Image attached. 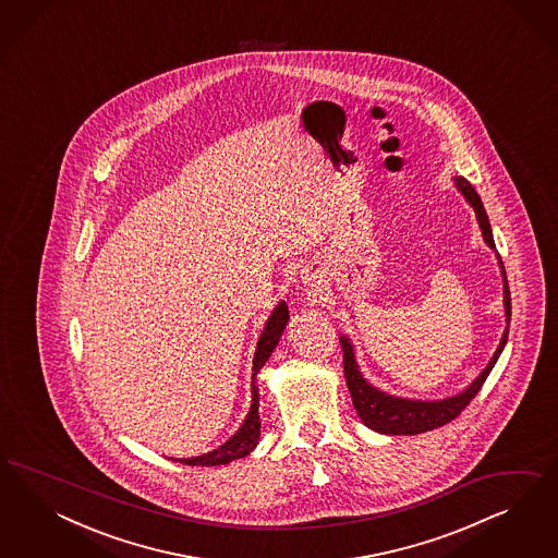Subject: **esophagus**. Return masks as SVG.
<instances>
[{"label":"esophagus","instance_id":"1","mask_svg":"<svg viewBox=\"0 0 558 558\" xmlns=\"http://www.w3.org/2000/svg\"><path fill=\"white\" fill-rule=\"evenodd\" d=\"M304 280H308V282H313V280H315V276H313V274H306V278H304Z\"/></svg>","mask_w":558,"mask_h":558}]
</instances>
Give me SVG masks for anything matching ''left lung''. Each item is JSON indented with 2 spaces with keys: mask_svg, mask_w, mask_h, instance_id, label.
Returning <instances> with one entry per match:
<instances>
[{
  "mask_svg": "<svg viewBox=\"0 0 558 558\" xmlns=\"http://www.w3.org/2000/svg\"><path fill=\"white\" fill-rule=\"evenodd\" d=\"M457 186L466 201L476 213L478 219V227L483 231L485 241L489 243V247L495 250V241H493V233H490L489 219L485 213V206L481 203L478 194L474 192V187L464 180V178H457ZM499 257V254H497ZM501 264V274H504V294H506V317L507 323L511 319V296H509V287H507V274L504 268V262L499 257ZM507 331L501 338V343L497 348L495 355L490 357L489 366L478 374V378L474 380L473 385L464 392H460L457 397L444 399V401H409V399H397V397H389L380 390L371 387L362 374L357 371V364L354 360V350L350 345L348 338H341V350H343V374H345V383L348 389L352 395V403H354L355 411L360 415V420L364 425H368L374 432L380 434H390V436H413V434H422V432H429L436 429L439 425L457 420L458 415L466 409V405L476 397V392L483 387V383L487 380L489 372L493 371L497 357L504 352L507 343Z\"/></svg>",
  "mask_w": 558,
  "mask_h": 558,
  "instance_id": "obj_1",
  "label": "left lung"
}]
</instances>
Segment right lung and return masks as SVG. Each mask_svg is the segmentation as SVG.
Segmentation results:
<instances>
[{
  "label": "right lung",
  "instance_id": "add662e5",
  "mask_svg": "<svg viewBox=\"0 0 558 558\" xmlns=\"http://www.w3.org/2000/svg\"><path fill=\"white\" fill-rule=\"evenodd\" d=\"M287 323L288 306L284 303H280L276 306V311L271 313L270 319L266 323V329H264L262 338L257 341V350H255L254 355V376H252L254 378V389H252L254 390V395H252L254 403H252L250 415L241 425V429L227 444H222L219 450L208 452V454H203V457L186 458V460L182 458L178 462L187 464V466H217V464H227V462H231L235 458L247 457L254 450L255 446H257V439H259V427H262L259 413H257L259 397H257V387H255V376H257V372L262 371L266 360L270 357L274 348L278 345Z\"/></svg>",
  "mask_w": 558,
  "mask_h": 558
}]
</instances>
